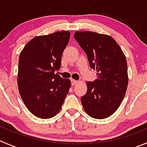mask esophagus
<instances>
[{"label":"esophagus","mask_w":147,"mask_h":147,"mask_svg":"<svg viewBox=\"0 0 147 147\" xmlns=\"http://www.w3.org/2000/svg\"><path fill=\"white\" fill-rule=\"evenodd\" d=\"M71 82H72V85H76L77 83H78V81L75 80H71Z\"/></svg>","instance_id":"1"}]
</instances>
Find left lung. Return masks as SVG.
I'll list each match as a JSON object with an SVG mask.
<instances>
[{"mask_svg":"<svg viewBox=\"0 0 147 147\" xmlns=\"http://www.w3.org/2000/svg\"><path fill=\"white\" fill-rule=\"evenodd\" d=\"M74 36L90 67L98 72L94 82H87L82 107L90 117L105 119L116 111L125 97L129 82L126 57L111 36L85 31H76Z\"/></svg>","mask_w":147,"mask_h":147,"instance_id":"left-lung-1","label":"left lung"}]
</instances>
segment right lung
<instances>
[{
	"mask_svg": "<svg viewBox=\"0 0 147 147\" xmlns=\"http://www.w3.org/2000/svg\"><path fill=\"white\" fill-rule=\"evenodd\" d=\"M69 37L68 31L37 36L20 54L18 91L26 108L36 117L47 119L56 116L69 92L70 80L62 78L55 71L60 68Z\"/></svg>",
	"mask_w": 147,
	"mask_h": 147,
	"instance_id": "1",
	"label": "right lung"
}]
</instances>
